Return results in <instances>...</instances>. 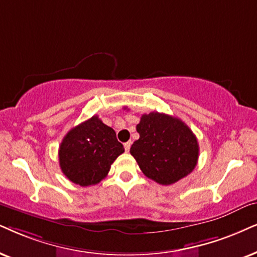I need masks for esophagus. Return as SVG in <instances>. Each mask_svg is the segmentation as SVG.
<instances>
[{"instance_id":"obj_1","label":"esophagus","mask_w":257,"mask_h":257,"mask_svg":"<svg viewBox=\"0 0 257 257\" xmlns=\"http://www.w3.org/2000/svg\"><path fill=\"white\" fill-rule=\"evenodd\" d=\"M131 146H132V142L129 141V142H125L124 144V149H125V152H129V149H131Z\"/></svg>"}]
</instances>
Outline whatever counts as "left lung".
Returning a JSON list of instances; mask_svg holds the SVG:
<instances>
[{
    "instance_id": "1",
    "label": "left lung",
    "mask_w": 257,
    "mask_h": 257,
    "mask_svg": "<svg viewBox=\"0 0 257 257\" xmlns=\"http://www.w3.org/2000/svg\"><path fill=\"white\" fill-rule=\"evenodd\" d=\"M136 131L140 139L133 144L131 154L149 179L172 185L194 170L199 146L181 119L157 111L145 113Z\"/></svg>"
}]
</instances>
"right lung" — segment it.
I'll list each match as a JSON object with an SVG mask.
<instances>
[{
    "label": "right lung",
    "mask_w": 257,
    "mask_h": 257,
    "mask_svg": "<svg viewBox=\"0 0 257 257\" xmlns=\"http://www.w3.org/2000/svg\"><path fill=\"white\" fill-rule=\"evenodd\" d=\"M124 152L112 128L92 116L65 135L59 147L63 173L80 186L98 184L108 175L111 164Z\"/></svg>",
    "instance_id": "add662e5"
}]
</instances>
